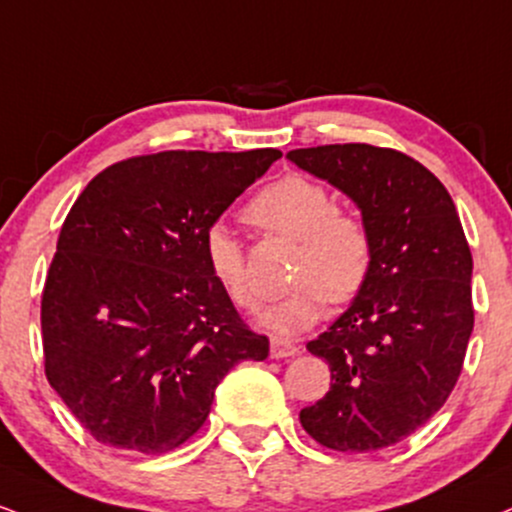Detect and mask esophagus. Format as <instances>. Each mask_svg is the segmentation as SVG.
Listing matches in <instances>:
<instances>
[{
    "label": "esophagus",
    "mask_w": 512,
    "mask_h": 512,
    "mask_svg": "<svg viewBox=\"0 0 512 512\" xmlns=\"http://www.w3.org/2000/svg\"><path fill=\"white\" fill-rule=\"evenodd\" d=\"M269 353L276 360H281V357H293L300 353V348L295 346L293 341H286V338H272V343H269Z\"/></svg>",
    "instance_id": "esophagus-1"
}]
</instances>
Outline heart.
Returning a JSON list of instances; mask_svg holds the SVG:
<instances>
[{
    "mask_svg": "<svg viewBox=\"0 0 512 512\" xmlns=\"http://www.w3.org/2000/svg\"><path fill=\"white\" fill-rule=\"evenodd\" d=\"M257 229L298 240L291 279L295 281L264 312L276 334H293L317 322L326 300L341 305L360 295L374 267V233L367 219L336 205V197L317 178L286 174L264 186L245 207ZM205 262L212 279L243 310H260V288L252 283L243 243L221 224L205 231Z\"/></svg>",
    "mask_w": 512,
    "mask_h": 512,
    "instance_id": "b5f03b06",
    "label": "heart"
}]
</instances>
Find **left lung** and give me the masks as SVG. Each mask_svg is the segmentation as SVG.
Instances as JSON below:
<instances>
[{"mask_svg": "<svg viewBox=\"0 0 512 512\" xmlns=\"http://www.w3.org/2000/svg\"><path fill=\"white\" fill-rule=\"evenodd\" d=\"M288 159L353 197L374 233L367 286L307 343L329 362L331 389L300 424L331 451H379L429 422L458 384L474 326L470 245L443 183L403 152L346 143Z\"/></svg>", "mask_w": 512, "mask_h": 512, "instance_id": "obj_1", "label": "left lung"}]
</instances>
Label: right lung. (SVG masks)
Returning <instances> with one entry per match:
<instances>
[{
    "instance_id": "right-lung-1",
    "label": "right lung",
    "mask_w": 512,
    "mask_h": 512,
    "mask_svg": "<svg viewBox=\"0 0 512 512\" xmlns=\"http://www.w3.org/2000/svg\"><path fill=\"white\" fill-rule=\"evenodd\" d=\"M279 150L128 157L85 186L40 300L45 377L92 439L162 455L202 427L219 381L264 360L205 262V231Z\"/></svg>"
}]
</instances>
